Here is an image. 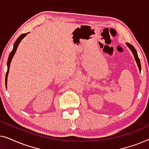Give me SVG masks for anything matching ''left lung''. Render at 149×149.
I'll return each instance as SVG.
<instances>
[{
	"mask_svg": "<svg viewBox=\"0 0 149 149\" xmlns=\"http://www.w3.org/2000/svg\"><path fill=\"white\" fill-rule=\"evenodd\" d=\"M126 45H127L128 47H129V48L130 49H131L132 53H133V55H134V58H135V60H136V63H137L138 66V68H139V70H140H140H141V64H140V59H139V58H138L137 52H136V49L134 48V47L133 45H132L131 44L127 43H127H126Z\"/></svg>",
	"mask_w": 149,
	"mask_h": 149,
	"instance_id": "left-lung-1",
	"label": "left lung"
}]
</instances>
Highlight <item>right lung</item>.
<instances>
[{
    "instance_id": "obj_1",
    "label": "right lung",
    "mask_w": 149,
    "mask_h": 149,
    "mask_svg": "<svg viewBox=\"0 0 149 149\" xmlns=\"http://www.w3.org/2000/svg\"><path fill=\"white\" fill-rule=\"evenodd\" d=\"M28 33L21 34V35H20L19 37L17 38V39L15 40V42H14V45H13V50H12L11 52V53H10V54H9V58H8V60H7V73H6V76H5V84H6V87H7L8 73H9V66H10V64H11L12 58H13L14 55H15V53L16 52V50H17V48L18 45H19V43L20 42H21V40L23 39V38L25 37L26 35H27Z\"/></svg>"
}]
</instances>
